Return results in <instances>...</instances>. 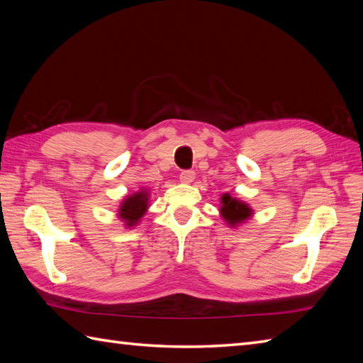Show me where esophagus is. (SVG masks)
<instances>
[{
    "instance_id": "obj_1",
    "label": "esophagus",
    "mask_w": 363,
    "mask_h": 363,
    "mask_svg": "<svg viewBox=\"0 0 363 363\" xmlns=\"http://www.w3.org/2000/svg\"><path fill=\"white\" fill-rule=\"evenodd\" d=\"M179 179L182 184H191L195 179V172H191V169H186V172H182L179 174Z\"/></svg>"
}]
</instances>
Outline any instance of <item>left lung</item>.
<instances>
[{"label": "left lung", "mask_w": 363, "mask_h": 363, "mask_svg": "<svg viewBox=\"0 0 363 363\" xmlns=\"http://www.w3.org/2000/svg\"><path fill=\"white\" fill-rule=\"evenodd\" d=\"M221 206H220V213L223 220H225L230 228H237L242 225L246 220L252 217V209L250 204L243 203L242 199L233 198L229 194L221 195Z\"/></svg>", "instance_id": "8db88e82"}]
</instances>
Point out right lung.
Instances as JSON below:
<instances>
[{
	"mask_svg": "<svg viewBox=\"0 0 363 363\" xmlns=\"http://www.w3.org/2000/svg\"><path fill=\"white\" fill-rule=\"evenodd\" d=\"M150 194L146 189H140L135 194L126 196L123 199L118 209V218L125 223V226L129 229L137 226L140 223L142 217L148 211Z\"/></svg>",
	"mask_w": 363,
	"mask_h": 363,
	"instance_id": "right-lung-1",
	"label": "right lung"
}]
</instances>
